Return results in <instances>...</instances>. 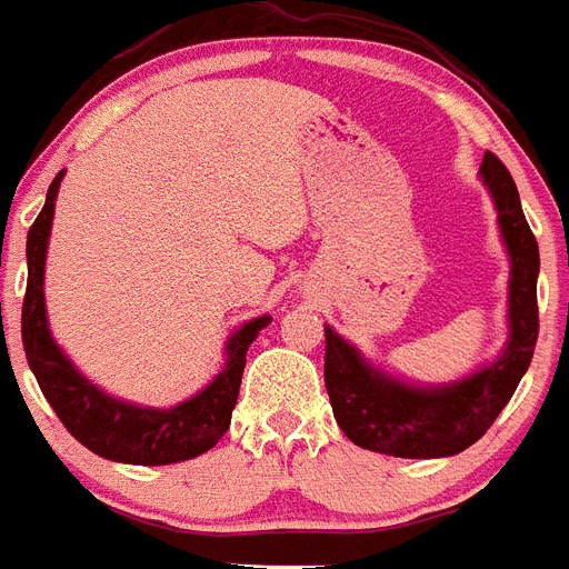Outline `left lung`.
Segmentation results:
<instances>
[{"label":"left lung","instance_id":"left-lung-1","mask_svg":"<svg viewBox=\"0 0 569 569\" xmlns=\"http://www.w3.org/2000/svg\"><path fill=\"white\" fill-rule=\"evenodd\" d=\"M482 182L495 197L500 232L511 258L509 346L503 358L450 387H407L366 363L326 328V389L335 419L351 442L403 459L453 457L471 448L515 396L538 342V241L520 209L509 168L486 153Z\"/></svg>","mask_w":569,"mask_h":569}]
</instances>
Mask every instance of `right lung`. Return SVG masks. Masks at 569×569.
Instances as JSON below:
<instances>
[{
	"label": "right lung",
	"instance_id": "1",
	"mask_svg": "<svg viewBox=\"0 0 569 569\" xmlns=\"http://www.w3.org/2000/svg\"><path fill=\"white\" fill-rule=\"evenodd\" d=\"M60 177L51 180L46 206L37 214L34 227L28 229V284L22 299V349L28 366L40 383L42 396L58 412L69 433L98 457L127 465H171L194 459L218 445L232 421L241 375L247 366V349L258 331L270 326V317H258L241 326L227 346V366L209 387L182 401L171 410L136 407L119 398L104 396L83 378L63 351L54 346L46 326V302H42V270H46V247H49L54 197Z\"/></svg>",
	"mask_w": 569,
	"mask_h": 569
}]
</instances>
